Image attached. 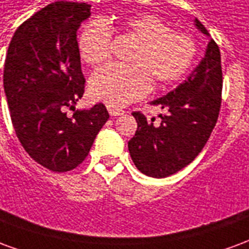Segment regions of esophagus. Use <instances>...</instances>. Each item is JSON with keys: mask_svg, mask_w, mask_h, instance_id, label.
<instances>
[{"mask_svg": "<svg viewBox=\"0 0 249 249\" xmlns=\"http://www.w3.org/2000/svg\"><path fill=\"white\" fill-rule=\"evenodd\" d=\"M108 110L110 116H121V114H124V110H123V109L113 108V107H108Z\"/></svg>", "mask_w": 249, "mask_h": 249, "instance_id": "esophagus-1", "label": "esophagus"}]
</instances>
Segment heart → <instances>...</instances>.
I'll return each instance as SVG.
<instances>
[{
    "label": "heart",
    "instance_id": "obj_1",
    "mask_svg": "<svg viewBox=\"0 0 249 249\" xmlns=\"http://www.w3.org/2000/svg\"><path fill=\"white\" fill-rule=\"evenodd\" d=\"M125 35L139 45L129 60L130 68L104 66L93 73L90 93L98 101L123 108L151 90L152 81L167 87L189 71L197 52L193 37L172 32L169 25L155 16L133 17L124 22ZM78 49L89 65L108 61L112 49V32L103 21L89 24L82 30Z\"/></svg>",
    "mask_w": 249,
    "mask_h": 249
}]
</instances>
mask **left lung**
<instances>
[{
    "instance_id": "1",
    "label": "left lung",
    "mask_w": 249,
    "mask_h": 249,
    "mask_svg": "<svg viewBox=\"0 0 249 249\" xmlns=\"http://www.w3.org/2000/svg\"><path fill=\"white\" fill-rule=\"evenodd\" d=\"M195 25L201 33L208 30L197 18ZM223 71L217 44L209 40L205 56L187 80L167 96L152 101L164 110L148 120L133 112L137 130L128 142L130 157L141 173L151 178H168L187 167L207 144L217 123L221 107Z\"/></svg>"
}]
</instances>
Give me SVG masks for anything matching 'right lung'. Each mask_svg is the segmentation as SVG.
Here are the masks:
<instances>
[{
	"label": "right lung",
	"mask_w": 249,
	"mask_h": 249,
	"mask_svg": "<svg viewBox=\"0 0 249 249\" xmlns=\"http://www.w3.org/2000/svg\"><path fill=\"white\" fill-rule=\"evenodd\" d=\"M89 16L85 2L51 3L19 25L6 53L3 89L16 135L53 172L78 167L109 119L101 103L76 109L85 89L77 30Z\"/></svg>",
	"instance_id": "obj_1"
}]
</instances>
